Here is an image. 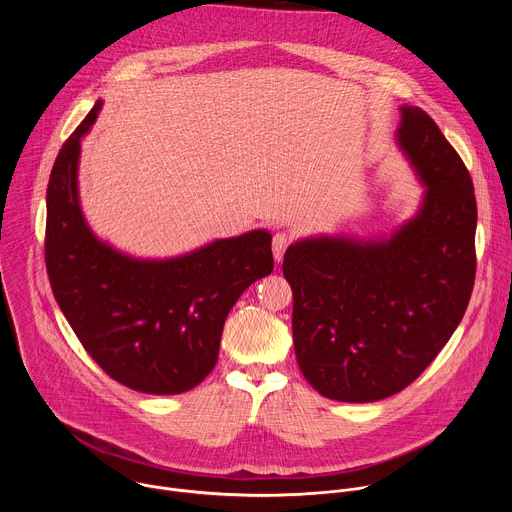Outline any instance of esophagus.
Here are the masks:
<instances>
[{
  "instance_id": "obj_1",
  "label": "esophagus",
  "mask_w": 512,
  "mask_h": 512,
  "mask_svg": "<svg viewBox=\"0 0 512 512\" xmlns=\"http://www.w3.org/2000/svg\"><path fill=\"white\" fill-rule=\"evenodd\" d=\"M287 245H289V237H287L285 233H275V235H273L271 247H273V257H275L277 263L283 259V253H285Z\"/></svg>"
}]
</instances>
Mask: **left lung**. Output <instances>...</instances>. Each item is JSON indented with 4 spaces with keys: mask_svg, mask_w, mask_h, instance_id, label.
I'll return each mask as SVG.
<instances>
[{
    "mask_svg": "<svg viewBox=\"0 0 512 512\" xmlns=\"http://www.w3.org/2000/svg\"><path fill=\"white\" fill-rule=\"evenodd\" d=\"M395 137L423 186L409 221L389 237H306L283 257L298 364L334 401L373 403L413 383L474 287L478 214L464 162L419 107H401Z\"/></svg>",
    "mask_w": 512,
    "mask_h": 512,
    "instance_id": "1",
    "label": "left lung"
}]
</instances>
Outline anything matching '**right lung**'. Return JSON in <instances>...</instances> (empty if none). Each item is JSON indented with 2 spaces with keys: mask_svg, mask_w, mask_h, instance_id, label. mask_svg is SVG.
Here are the masks:
<instances>
[{
  "mask_svg": "<svg viewBox=\"0 0 512 512\" xmlns=\"http://www.w3.org/2000/svg\"><path fill=\"white\" fill-rule=\"evenodd\" d=\"M97 101L54 162L46 192V269L77 338L117 383L148 395L194 389L214 369L225 320L273 271L271 235L255 229L190 253L141 259L99 239L79 194L81 141Z\"/></svg>",
  "mask_w": 512,
  "mask_h": 512,
  "instance_id": "right-lung-1",
  "label": "right lung"
}]
</instances>
